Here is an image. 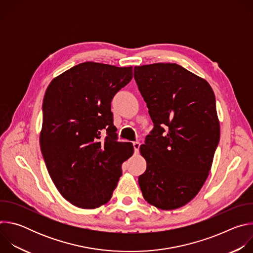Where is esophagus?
I'll list each match as a JSON object with an SVG mask.
<instances>
[{
    "instance_id": "34e87169",
    "label": "esophagus",
    "mask_w": 253,
    "mask_h": 253,
    "mask_svg": "<svg viewBox=\"0 0 253 253\" xmlns=\"http://www.w3.org/2000/svg\"><path fill=\"white\" fill-rule=\"evenodd\" d=\"M133 147H134V152L138 153L139 148H140V143L139 142H133Z\"/></svg>"
}]
</instances>
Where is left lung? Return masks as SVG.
<instances>
[{"label": "left lung", "instance_id": "8db88e82", "mask_svg": "<svg viewBox=\"0 0 253 253\" xmlns=\"http://www.w3.org/2000/svg\"><path fill=\"white\" fill-rule=\"evenodd\" d=\"M134 78L154 124L140 146L147 162L138 178L143 197L162 210L182 207L203 186L218 145L215 95L174 63L136 66Z\"/></svg>", "mask_w": 253, "mask_h": 253}]
</instances>
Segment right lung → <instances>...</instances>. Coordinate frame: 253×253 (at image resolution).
<instances>
[{
	"label": "right lung",
	"instance_id": "right-lung-1",
	"mask_svg": "<svg viewBox=\"0 0 253 253\" xmlns=\"http://www.w3.org/2000/svg\"><path fill=\"white\" fill-rule=\"evenodd\" d=\"M132 67L85 62L54 78L43 100L40 146L51 179L73 205L92 209L112 197L130 142H118L111 101Z\"/></svg>",
	"mask_w": 253,
	"mask_h": 253
}]
</instances>
